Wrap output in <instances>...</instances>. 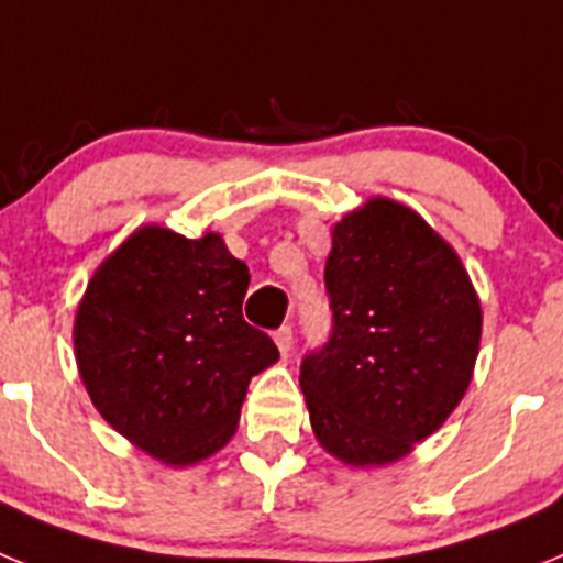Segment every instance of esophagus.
I'll use <instances>...</instances> for the list:
<instances>
[{
  "instance_id": "1",
  "label": "esophagus",
  "mask_w": 563,
  "mask_h": 563,
  "mask_svg": "<svg viewBox=\"0 0 563 563\" xmlns=\"http://www.w3.org/2000/svg\"><path fill=\"white\" fill-rule=\"evenodd\" d=\"M273 341H276V346H278V352H282V355H287V352H290V346H292V327H278L276 332H273Z\"/></svg>"
}]
</instances>
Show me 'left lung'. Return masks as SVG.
<instances>
[{
	"mask_svg": "<svg viewBox=\"0 0 563 563\" xmlns=\"http://www.w3.org/2000/svg\"><path fill=\"white\" fill-rule=\"evenodd\" d=\"M324 282L332 335L298 377L312 434L343 465H391L465 397L479 355V296L454 247L389 197L335 222Z\"/></svg>",
	"mask_w": 563,
	"mask_h": 563,
	"instance_id": "left-lung-1",
	"label": "left lung"
}]
</instances>
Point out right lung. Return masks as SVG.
Instances as JSON below:
<instances>
[{
  "label": "right lung",
  "mask_w": 563,
  "mask_h": 563,
  "mask_svg": "<svg viewBox=\"0 0 563 563\" xmlns=\"http://www.w3.org/2000/svg\"><path fill=\"white\" fill-rule=\"evenodd\" d=\"M251 271L220 233H129L89 278L73 343L98 415L134 449L186 467L225 449L276 343L242 318Z\"/></svg>",
  "instance_id": "right-lung-1"
}]
</instances>
